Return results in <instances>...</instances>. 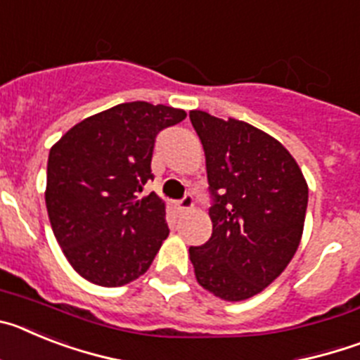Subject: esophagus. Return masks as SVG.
<instances>
[{
	"mask_svg": "<svg viewBox=\"0 0 360 360\" xmlns=\"http://www.w3.org/2000/svg\"><path fill=\"white\" fill-rule=\"evenodd\" d=\"M176 207L180 209V211H187V209L193 207V196L186 195L182 200H178V202H176Z\"/></svg>",
	"mask_w": 360,
	"mask_h": 360,
	"instance_id": "1",
	"label": "esophagus"
}]
</instances>
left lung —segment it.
Here are the masks:
<instances>
[{"instance_id": "1", "label": "left lung", "mask_w": 360, "mask_h": 360, "mask_svg": "<svg viewBox=\"0 0 360 360\" xmlns=\"http://www.w3.org/2000/svg\"><path fill=\"white\" fill-rule=\"evenodd\" d=\"M205 151L212 234L191 247L198 283L225 301L259 294L287 269L301 241L308 186L276 139L236 119L191 111Z\"/></svg>"}]
</instances>
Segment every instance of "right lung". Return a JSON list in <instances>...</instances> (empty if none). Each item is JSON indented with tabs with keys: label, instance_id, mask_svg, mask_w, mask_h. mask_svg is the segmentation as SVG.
I'll use <instances>...</instances> for the list:
<instances>
[{
	"label": "right lung",
	"instance_id": "obj_1",
	"mask_svg": "<svg viewBox=\"0 0 360 360\" xmlns=\"http://www.w3.org/2000/svg\"><path fill=\"white\" fill-rule=\"evenodd\" d=\"M184 110L124 103L75 124L49 155L46 209L70 265L101 287L142 276L169 234L165 205L155 193L151 158L162 129L182 122Z\"/></svg>",
	"mask_w": 360,
	"mask_h": 360
}]
</instances>
